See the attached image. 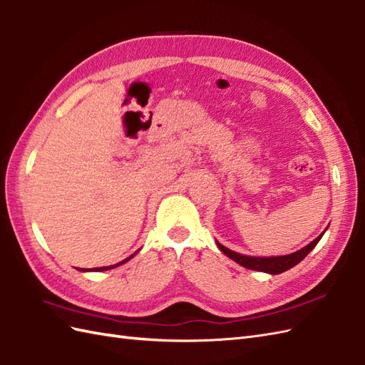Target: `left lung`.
<instances>
[{"label":"left lung","mask_w":365,"mask_h":365,"mask_svg":"<svg viewBox=\"0 0 365 365\" xmlns=\"http://www.w3.org/2000/svg\"><path fill=\"white\" fill-rule=\"evenodd\" d=\"M322 236H323V232L320 234L317 239H314L311 244H307L302 250L295 251V253H290V255H286V256H272V257L245 256V255L236 253V251L223 247L222 244H218L217 240L215 242H217V247L222 250V253H225L230 259H232L234 262H237L239 265L245 267V269L270 273V274H278V273H282V272H286L289 269H292V267H295L298 262H302L303 259L311 253V250L319 244V240L322 239Z\"/></svg>","instance_id":"left-lung-1"}]
</instances>
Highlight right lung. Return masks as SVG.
Here are the masks:
<instances>
[{
    "mask_svg": "<svg viewBox=\"0 0 365 365\" xmlns=\"http://www.w3.org/2000/svg\"><path fill=\"white\" fill-rule=\"evenodd\" d=\"M137 253V251H135ZM134 253V255H135ZM133 255V256H134ZM133 256H129V257H126V259H123V261L121 262H118V264H115V265H109V267H96V269H78V270H81V272H104V270H109V269H114V267H118V265H121V264H125V262H128L129 259H131Z\"/></svg>",
    "mask_w": 365,
    "mask_h": 365,
    "instance_id": "add662e5",
    "label": "right lung"
}]
</instances>
